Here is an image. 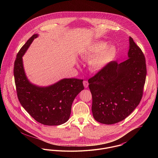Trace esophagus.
Returning <instances> with one entry per match:
<instances>
[{"label":"esophagus","mask_w":158,"mask_h":158,"mask_svg":"<svg viewBox=\"0 0 158 158\" xmlns=\"http://www.w3.org/2000/svg\"><path fill=\"white\" fill-rule=\"evenodd\" d=\"M83 85H84V86H85V88H88V85H89V83L88 82V81H84L83 82Z\"/></svg>","instance_id":"obj_1"}]
</instances>
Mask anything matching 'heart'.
Wrapping results in <instances>:
<instances>
[{"label": "heart", "instance_id": "b5f03b06", "mask_svg": "<svg viewBox=\"0 0 158 158\" xmlns=\"http://www.w3.org/2000/svg\"><path fill=\"white\" fill-rule=\"evenodd\" d=\"M117 54V48L113 44L108 45L105 41H98L88 47L82 54L84 59H89L88 64L93 72H98L112 61Z\"/></svg>", "mask_w": 158, "mask_h": 158}]
</instances>
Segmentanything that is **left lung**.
Returning a JSON list of instances; mask_svg holds the SVG:
<instances>
[{
	"mask_svg": "<svg viewBox=\"0 0 158 158\" xmlns=\"http://www.w3.org/2000/svg\"><path fill=\"white\" fill-rule=\"evenodd\" d=\"M128 59L111 61L88 80L95 120L113 124L124 120L139 104L146 77L142 50L129 37Z\"/></svg>",
	"mask_w": 158,
	"mask_h": 158,
	"instance_id": "8db88e82",
	"label": "left lung"
}]
</instances>
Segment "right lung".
Wrapping results in <instances>:
<instances>
[{
	"label": "right lung",
	"instance_id": "obj_1",
	"mask_svg": "<svg viewBox=\"0 0 158 158\" xmlns=\"http://www.w3.org/2000/svg\"><path fill=\"white\" fill-rule=\"evenodd\" d=\"M38 37L37 34H34L17 54L14 69L17 95L23 108L38 123L59 126L69 119L72 103L84 89L83 80L64 78L47 86L31 82L25 72L23 57Z\"/></svg>",
	"mask_w": 158,
	"mask_h": 158
}]
</instances>
